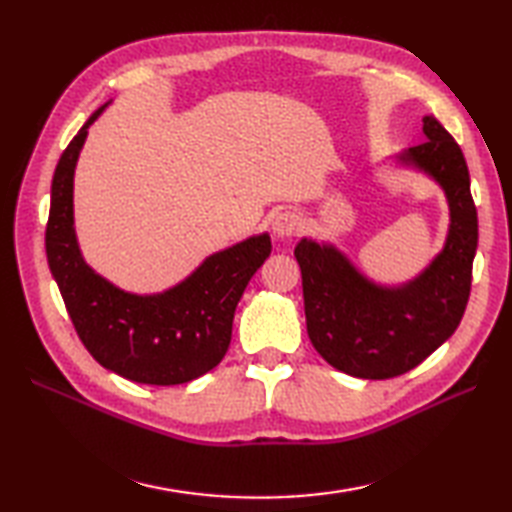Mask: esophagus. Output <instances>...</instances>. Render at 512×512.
<instances>
[{
  "label": "esophagus",
  "instance_id": "esophagus-1",
  "mask_svg": "<svg viewBox=\"0 0 512 512\" xmlns=\"http://www.w3.org/2000/svg\"><path fill=\"white\" fill-rule=\"evenodd\" d=\"M299 231V215L290 209L279 211L273 217V233L277 237H292Z\"/></svg>",
  "mask_w": 512,
  "mask_h": 512
}]
</instances>
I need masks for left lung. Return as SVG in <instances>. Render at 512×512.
Returning <instances> with one entry per match:
<instances>
[{"label":"left lung","instance_id":"1","mask_svg":"<svg viewBox=\"0 0 512 512\" xmlns=\"http://www.w3.org/2000/svg\"><path fill=\"white\" fill-rule=\"evenodd\" d=\"M422 123L427 140L398 160L440 184L451 226L442 253L420 277L400 288L376 286L334 246L301 239L295 248L314 350L356 378L385 380L420 365L458 330L469 303L477 250L469 167L438 118L424 116Z\"/></svg>","mask_w":512,"mask_h":512}]
</instances>
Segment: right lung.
Returning <instances> with one entry per match:
<instances>
[{
  "label": "right lung",
  "instance_id": "obj_1",
  "mask_svg": "<svg viewBox=\"0 0 512 512\" xmlns=\"http://www.w3.org/2000/svg\"><path fill=\"white\" fill-rule=\"evenodd\" d=\"M99 107L54 169L46 253L74 330L105 369L143 385H182L222 361L231 345L233 317L250 277L270 255V237H248L204 259L182 284L160 295H132L83 262L74 235V167L99 118Z\"/></svg>",
  "mask_w": 512,
  "mask_h": 512
}]
</instances>
